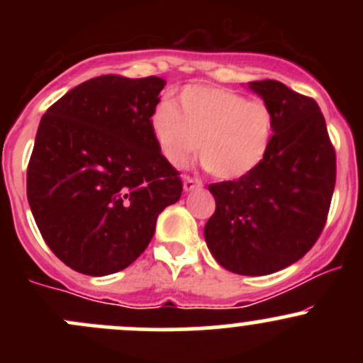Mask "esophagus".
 I'll return each mask as SVG.
<instances>
[{
  "label": "esophagus",
  "instance_id": "obj_1",
  "mask_svg": "<svg viewBox=\"0 0 363 363\" xmlns=\"http://www.w3.org/2000/svg\"><path fill=\"white\" fill-rule=\"evenodd\" d=\"M202 181L196 177H184V191H193V189H199L202 188Z\"/></svg>",
  "mask_w": 363,
  "mask_h": 363
}]
</instances>
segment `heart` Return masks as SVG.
<instances>
[{"label": "heart", "instance_id": "obj_1", "mask_svg": "<svg viewBox=\"0 0 363 363\" xmlns=\"http://www.w3.org/2000/svg\"><path fill=\"white\" fill-rule=\"evenodd\" d=\"M179 105L163 101L151 119L161 152L174 167H184L199 142L202 164L218 179L244 177L265 161L276 123L262 100L223 87L189 86Z\"/></svg>", "mask_w": 363, "mask_h": 363}]
</instances>
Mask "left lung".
<instances>
[{"label":"left lung","instance_id":"8db88e82","mask_svg":"<svg viewBox=\"0 0 363 363\" xmlns=\"http://www.w3.org/2000/svg\"><path fill=\"white\" fill-rule=\"evenodd\" d=\"M274 113L265 161L237 181L208 186L216 212L203 228L216 262L240 276H267L298 262L327 223L335 151L316 101L277 80L250 82Z\"/></svg>","mask_w":363,"mask_h":363}]
</instances>
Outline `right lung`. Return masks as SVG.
<instances>
[{
	"instance_id": "1",
	"label": "right lung",
	"mask_w": 363,
	"mask_h": 363,
	"mask_svg": "<svg viewBox=\"0 0 363 363\" xmlns=\"http://www.w3.org/2000/svg\"><path fill=\"white\" fill-rule=\"evenodd\" d=\"M164 80L101 75L47 108L28 164V202L50 251L86 276H108L151 242L181 199L151 117Z\"/></svg>"
}]
</instances>
